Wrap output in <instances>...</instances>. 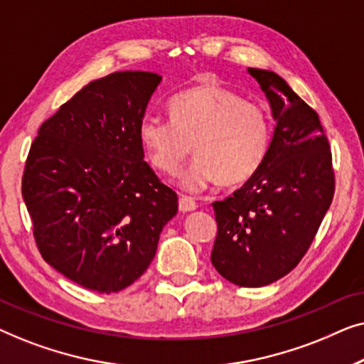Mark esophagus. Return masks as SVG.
<instances>
[{
    "label": "esophagus",
    "mask_w": 364,
    "mask_h": 364,
    "mask_svg": "<svg viewBox=\"0 0 364 364\" xmlns=\"http://www.w3.org/2000/svg\"><path fill=\"white\" fill-rule=\"evenodd\" d=\"M196 208H197V203L192 197H187V196L181 197V200H178V210L186 213V212H193Z\"/></svg>",
    "instance_id": "34e87169"
}]
</instances>
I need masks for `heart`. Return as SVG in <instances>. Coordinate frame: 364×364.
I'll list each match as a JSON object with an SVG mask.
<instances>
[{
  "instance_id": "b5f03b06",
  "label": "heart",
  "mask_w": 364,
  "mask_h": 364,
  "mask_svg": "<svg viewBox=\"0 0 364 364\" xmlns=\"http://www.w3.org/2000/svg\"><path fill=\"white\" fill-rule=\"evenodd\" d=\"M172 121L147 116L139 124V141L149 162L173 176L191 154L197 157L181 178L187 192H202L222 182L238 186L255 176L272 144L267 109L220 86H200L168 104Z\"/></svg>"
}]
</instances>
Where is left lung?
Segmentation results:
<instances>
[{
	"instance_id": "left-lung-1",
	"label": "left lung",
	"mask_w": 364,
	"mask_h": 364,
	"mask_svg": "<svg viewBox=\"0 0 364 364\" xmlns=\"http://www.w3.org/2000/svg\"><path fill=\"white\" fill-rule=\"evenodd\" d=\"M277 126L268 156L245 186L213 202L212 265L238 287L270 285L298 265L331 205L335 173L318 114L283 77L248 68Z\"/></svg>"
}]
</instances>
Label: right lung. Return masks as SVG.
I'll return each mask as SVG.
<instances>
[{"instance_id":"right-lung-1","label":"right lung","mask_w":364,"mask_h":364,"mask_svg":"<svg viewBox=\"0 0 364 364\" xmlns=\"http://www.w3.org/2000/svg\"><path fill=\"white\" fill-rule=\"evenodd\" d=\"M162 77L122 71L89 82L43 122L23 198L44 260L77 285L116 293L147 270L177 193L144 161L139 124Z\"/></svg>"}]
</instances>
